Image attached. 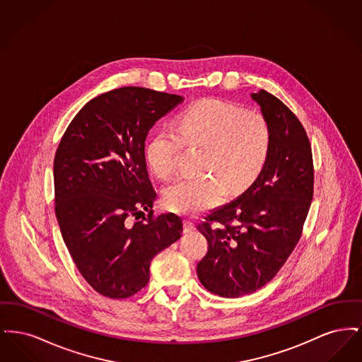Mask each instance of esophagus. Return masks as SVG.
Here are the masks:
<instances>
[{
  "label": "esophagus",
  "mask_w": 362,
  "mask_h": 362,
  "mask_svg": "<svg viewBox=\"0 0 362 362\" xmlns=\"http://www.w3.org/2000/svg\"><path fill=\"white\" fill-rule=\"evenodd\" d=\"M195 229V225L192 221H189V220H186L185 221V228H183V230H185V233H189V232H192Z\"/></svg>",
  "instance_id": "esophagus-1"
}]
</instances>
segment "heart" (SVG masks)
<instances>
[{
  "instance_id": "1",
  "label": "heart",
  "mask_w": 362,
  "mask_h": 362,
  "mask_svg": "<svg viewBox=\"0 0 362 362\" xmlns=\"http://www.w3.org/2000/svg\"><path fill=\"white\" fill-rule=\"evenodd\" d=\"M183 145L205 146L201 170L211 175L177 179L163 191V205L192 216L220 204L226 189L240 194L258 179L270 153L272 132L262 114L209 98L183 111L176 132L161 127L148 141L145 157L152 173L170 177Z\"/></svg>"
}]
</instances>
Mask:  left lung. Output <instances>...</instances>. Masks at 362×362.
Here are the masks:
<instances>
[{"mask_svg": "<svg viewBox=\"0 0 362 362\" xmlns=\"http://www.w3.org/2000/svg\"><path fill=\"white\" fill-rule=\"evenodd\" d=\"M270 126L272 148L258 179L198 225L209 250L197 274L209 292L240 297L270 282L301 238L313 197L310 139L272 93H251Z\"/></svg>", "mask_w": 362, "mask_h": 362, "instance_id": "1", "label": "left lung"}]
</instances>
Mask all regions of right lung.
Masks as SVG:
<instances>
[{
	"mask_svg": "<svg viewBox=\"0 0 362 362\" xmlns=\"http://www.w3.org/2000/svg\"><path fill=\"white\" fill-rule=\"evenodd\" d=\"M183 98L123 86L78 111L54 157L55 216L78 272L102 296L126 298L149 282L152 259L180 239L182 218L153 216L145 139ZM142 209L148 219L127 218Z\"/></svg>",
	"mask_w": 362,
	"mask_h": 362,
	"instance_id": "obj_1",
	"label": "right lung"
}]
</instances>
